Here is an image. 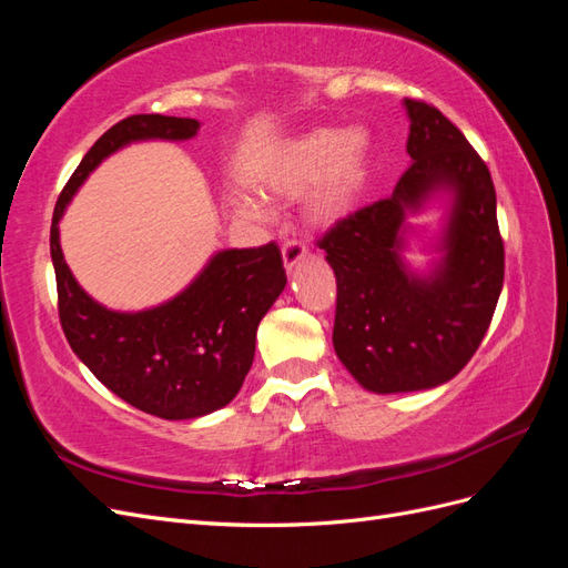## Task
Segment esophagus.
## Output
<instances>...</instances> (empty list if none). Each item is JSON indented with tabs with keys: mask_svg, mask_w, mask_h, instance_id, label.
<instances>
[{
	"mask_svg": "<svg viewBox=\"0 0 568 568\" xmlns=\"http://www.w3.org/2000/svg\"><path fill=\"white\" fill-rule=\"evenodd\" d=\"M282 255H284V267L291 272L307 255V246L298 242V239H288V242L282 244Z\"/></svg>",
	"mask_w": 568,
	"mask_h": 568,
	"instance_id": "1",
	"label": "esophagus"
}]
</instances>
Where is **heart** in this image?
<instances>
[{"mask_svg":"<svg viewBox=\"0 0 568 568\" xmlns=\"http://www.w3.org/2000/svg\"><path fill=\"white\" fill-rule=\"evenodd\" d=\"M372 146L365 130L320 128L284 146L267 175L274 194L294 196L315 184L311 215L320 222H334L346 215L369 175ZM236 211L251 220H263L265 211L253 201H239Z\"/></svg>","mask_w":568,"mask_h":568,"instance_id":"obj_1","label":"heart"}]
</instances>
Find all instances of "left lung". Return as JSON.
Returning a JSON list of instances; mask_svg holds the SVG:
<instances>
[{"label": "left lung", "mask_w": 568, "mask_h": 568, "mask_svg": "<svg viewBox=\"0 0 568 568\" xmlns=\"http://www.w3.org/2000/svg\"><path fill=\"white\" fill-rule=\"evenodd\" d=\"M412 163L393 194L326 230L317 246L336 274L334 348L367 390L403 393L450 382L484 341L505 282L490 170L448 118L405 99ZM453 187L446 261L412 278L397 257L404 211Z\"/></svg>", "instance_id": "left-lung-1"}]
</instances>
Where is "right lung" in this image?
<instances>
[{"label":"right lung","mask_w":568,"mask_h":568,"mask_svg":"<svg viewBox=\"0 0 568 568\" xmlns=\"http://www.w3.org/2000/svg\"><path fill=\"white\" fill-rule=\"evenodd\" d=\"M199 120L130 115L84 153L54 205L51 261L59 320L73 353L132 407L163 419H194L225 407L242 388L255 355V332L284 291L280 246L222 251L180 296L142 313H113L92 301L68 270L59 220L75 189L109 153L136 140H189Z\"/></svg>","instance_id":"add662e5"}]
</instances>
